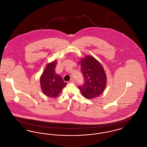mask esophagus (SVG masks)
<instances>
[{"label":"esophagus","instance_id":"1","mask_svg":"<svg viewBox=\"0 0 147 147\" xmlns=\"http://www.w3.org/2000/svg\"><path fill=\"white\" fill-rule=\"evenodd\" d=\"M74 82V80L73 79H71L69 82H68V83H73Z\"/></svg>","mask_w":147,"mask_h":147}]
</instances>
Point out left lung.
<instances>
[{"instance_id":"left-lung-1","label":"left lung","mask_w":147,"mask_h":147,"mask_svg":"<svg viewBox=\"0 0 147 147\" xmlns=\"http://www.w3.org/2000/svg\"><path fill=\"white\" fill-rule=\"evenodd\" d=\"M79 63L84 76L85 83L78 88L84 98L91 99L101 95L105 90L107 77L104 67L94 57L86 55Z\"/></svg>"}]
</instances>
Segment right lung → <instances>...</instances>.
<instances>
[{
  "mask_svg": "<svg viewBox=\"0 0 147 147\" xmlns=\"http://www.w3.org/2000/svg\"><path fill=\"white\" fill-rule=\"evenodd\" d=\"M57 61L48 63L40 77L41 89L43 94L50 98H56L67 85L61 76L57 74L55 68Z\"/></svg>",
  "mask_w": 147,
  "mask_h": 147,
  "instance_id": "1",
  "label": "right lung"
}]
</instances>
